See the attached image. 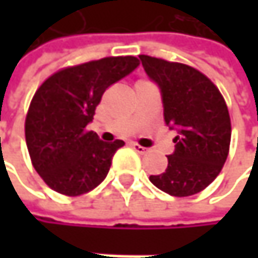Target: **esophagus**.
I'll return each mask as SVG.
<instances>
[{"label": "esophagus", "mask_w": 258, "mask_h": 258, "mask_svg": "<svg viewBox=\"0 0 258 258\" xmlns=\"http://www.w3.org/2000/svg\"><path fill=\"white\" fill-rule=\"evenodd\" d=\"M131 146H133V149H134L136 152H139V154H145V152L148 151L146 148H143V146H140V145H137V143H133Z\"/></svg>", "instance_id": "34e87169"}]
</instances>
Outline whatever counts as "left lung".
<instances>
[{"mask_svg": "<svg viewBox=\"0 0 258 258\" xmlns=\"http://www.w3.org/2000/svg\"><path fill=\"white\" fill-rule=\"evenodd\" d=\"M139 58L161 89L166 124L178 130L166 172L149 180L175 197L197 194L220 175L229 155L232 124L226 100L194 67L148 55Z\"/></svg>", "mask_w": 258, "mask_h": 258, "instance_id": "1", "label": "left lung"}]
</instances>
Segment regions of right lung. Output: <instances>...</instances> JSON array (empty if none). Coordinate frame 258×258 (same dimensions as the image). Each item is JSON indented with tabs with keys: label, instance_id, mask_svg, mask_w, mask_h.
I'll use <instances>...</instances> for the list:
<instances>
[{
	"label": "right lung",
	"instance_id": "obj_1",
	"mask_svg": "<svg viewBox=\"0 0 258 258\" xmlns=\"http://www.w3.org/2000/svg\"><path fill=\"white\" fill-rule=\"evenodd\" d=\"M139 64L136 56H107L61 69L38 86L26 113L25 140L34 169L53 191L75 197L107 176L113 154L125 143H106L86 125L104 91Z\"/></svg>",
	"mask_w": 258,
	"mask_h": 258
}]
</instances>
